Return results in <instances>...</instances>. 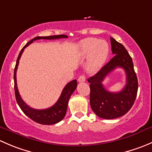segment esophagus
Here are the masks:
<instances>
[{
	"label": "esophagus",
	"instance_id": "esophagus-1",
	"mask_svg": "<svg viewBox=\"0 0 152 152\" xmlns=\"http://www.w3.org/2000/svg\"><path fill=\"white\" fill-rule=\"evenodd\" d=\"M85 75H81V76H79L78 78V82H85Z\"/></svg>",
	"mask_w": 152,
	"mask_h": 152
}]
</instances>
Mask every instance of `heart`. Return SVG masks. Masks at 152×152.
I'll use <instances>...</instances> for the list:
<instances>
[{
  "instance_id": "heart-1",
  "label": "heart",
  "mask_w": 152,
  "mask_h": 152,
  "mask_svg": "<svg viewBox=\"0 0 152 152\" xmlns=\"http://www.w3.org/2000/svg\"><path fill=\"white\" fill-rule=\"evenodd\" d=\"M80 54L84 57H89L87 70L95 72L104 64L109 54V46L104 40L96 38H87L79 43Z\"/></svg>"
}]
</instances>
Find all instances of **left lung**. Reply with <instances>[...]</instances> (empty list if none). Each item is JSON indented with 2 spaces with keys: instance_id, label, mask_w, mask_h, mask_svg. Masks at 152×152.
<instances>
[{
  "instance_id": "8db88e82",
  "label": "left lung",
  "mask_w": 152,
  "mask_h": 152,
  "mask_svg": "<svg viewBox=\"0 0 152 152\" xmlns=\"http://www.w3.org/2000/svg\"><path fill=\"white\" fill-rule=\"evenodd\" d=\"M114 57L92 77L90 82V107L95 114L104 119H114L123 116L132 108L137 97L138 82L132 57L125 47L114 38L110 37ZM121 67L126 73L127 84L121 91H107L102 82L110 72Z\"/></svg>"
}]
</instances>
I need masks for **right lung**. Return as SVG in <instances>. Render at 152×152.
<instances>
[{
    "mask_svg": "<svg viewBox=\"0 0 152 152\" xmlns=\"http://www.w3.org/2000/svg\"><path fill=\"white\" fill-rule=\"evenodd\" d=\"M68 37L65 34L60 35H54V36H48V37H37L34 38L31 40H30L26 45L22 48V50L20 52L18 55V59H17L16 65L15 67V71H14V82H15V98L16 101L18 102V105L20 107L21 110L30 118L34 121L37 122L38 124H43V125H51V124H55L58 122L61 121L64 117L65 116L67 112V104H68V101L70 99V97L74 90H76L77 87V81L76 79L71 81L69 83H67L65 87H64L62 93H61L60 97L59 98L57 102H56L54 105L52 107H49L45 110H36V109L31 108L28 107L22 98L20 97L19 91H18V86H17V79H16V72L18 69V64H19V60L20 59V56L23 52L24 49L26 48L29 44L32 43L34 40L40 39H60V38H67Z\"/></svg>",
    "mask_w": 152,
    "mask_h": 152,
    "instance_id": "obj_1",
    "label": "right lung"
}]
</instances>
